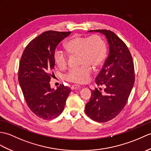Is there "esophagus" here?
Listing matches in <instances>:
<instances>
[{
    "label": "esophagus",
    "instance_id": "esophagus-1",
    "mask_svg": "<svg viewBox=\"0 0 151 151\" xmlns=\"http://www.w3.org/2000/svg\"><path fill=\"white\" fill-rule=\"evenodd\" d=\"M79 87H80V86L79 85H76V84H75V85H73L71 87V89L72 90H74V89H76L77 88H79Z\"/></svg>",
    "mask_w": 151,
    "mask_h": 151
}]
</instances>
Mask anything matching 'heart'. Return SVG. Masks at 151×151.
I'll return each instance as SVG.
<instances>
[{"label": "heart", "mask_w": 151, "mask_h": 151, "mask_svg": "<svg viewBox=\"0 0 151 151\" xmlns=\"http://www.w3.org/2000/svg\"><path fill=\"white\" fill-rule=\"evenodd\" d=\"M65 48L69 54L78 55L79 68H73L65 75V79L76 83H85L89 81L92 73V68H99L106 59L107 48L106 43L101 38L94 35L88 37L75 36L65 44ZM54 61L58 67L64 69L68 65V56L64 52L56 50L54 52Z\"/></svg>", "instance_id": "1"}]
</instances>
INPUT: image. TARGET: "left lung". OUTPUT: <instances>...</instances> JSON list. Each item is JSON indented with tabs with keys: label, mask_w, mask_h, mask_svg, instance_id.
Wrapping results in <instances>:
<instances>
[{
	"label": "left lung",
	"mask_w": 151,
	"mask_h": 151,
	"mask_svg": "<svg viewBox=\"0 0 151 151\" xmlns=\"http://www.w3.org/2000/svg\"><path fill=\"white\" fill-rule=\"evenodd\" d=\"M106 36L109 53L97 75L98 86L104 85V93L95 88L86 105V114L97 122H106L114 118L125 106L134 86L135 76L132 58L126 44L113 31L91 30Z\"/></svg>",
	"instance_id": "left-lung-1"
}]
</instances>
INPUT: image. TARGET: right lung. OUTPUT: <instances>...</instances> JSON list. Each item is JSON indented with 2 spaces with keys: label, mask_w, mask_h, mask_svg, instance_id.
Instances as JSON below:
<instances>
[{
  "label": "right lung",
  "mask_w": 151,
  "mask_h": 151,
  "mask_svg": "<svg viewBox=\"0 0 151 151\" xmlns=\"http://www.w3.org/2000/svg\"><path fill=\"white\" fill-rule=\"evenodd\" d=\"M71 31H47L27 44L20 58L19 82L27 106L44 120L55 118L64 111L71 89L60 85L55 90L50 82L53 75L54 52Z\"/></svg>",
  "instance_id": "obj_1"
}]
</instances>
